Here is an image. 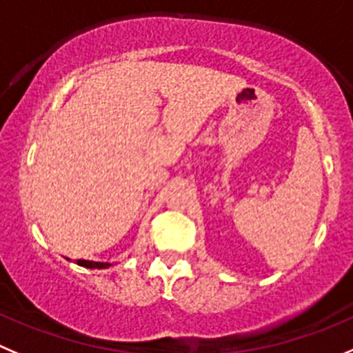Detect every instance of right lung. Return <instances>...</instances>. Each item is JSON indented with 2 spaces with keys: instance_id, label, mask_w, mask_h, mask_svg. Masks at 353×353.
Masks as SVG:
<instances>
[{
  "instance_id": "right-lung-1",
  "label": "right lung",
  "mask_w": 353,
  "mask_h": 353,
  "mask_svg": "<svg viewBox=\"0 0 353 353\" xmlns=\"http://www.w3.org/2000/svg\"><path fill=\"white\" fill-rule=\"evenodd\" d=\"M78 265L86 268H107L110 263H103V261H90V260H78Z\"/></svg>"
}]
</instances>
